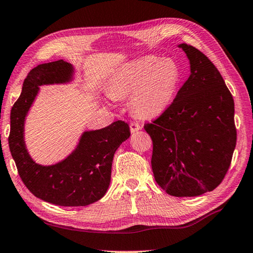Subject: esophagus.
<instances>
[{
  "label": "esophagus",
  "instance_id": "esophagus-1",
  "mask_svg": "<svg viewBox=\"0 0 253 253\" xmlns=\"http://www.w3.org/2000/svg\"><path fill=\"white\" fill-rule=\"evenodd\" d=\"M130 130L131 132H137L139 130H141V126L139 122H131L130 123Z\"/></svg>",
  "mask_w": 253,
  "mask_h": 253
}]
</instances>
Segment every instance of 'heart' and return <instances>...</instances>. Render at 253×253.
<instances>
[{"label": "heart", "instance_id": "b5f03b06", "mask_svg": "<svg viewBox=\"0 0 253 253\" xmlns=\"http://www.w3.org/2000/svg\"><path fill=\"white\" fill-rule=\"evenodd\" d=\"M182 71L171 58L147 55L121 66L109 83L113 99L130 96V107L137 116L153 118L168 109L177 93Z\"/></svg>", "mask_w": 253, "mask_h": 253}]
</instances>
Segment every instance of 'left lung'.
<instances>
[{
    "mask_svg": "<svg viewBox=\"0 0 253 253\" xmlns=\"http://www.w3.org/2000/svg\"><path fill=\"white\" fill-rule=\"evenodd\" d=\"M190 76L170 106L144 130L153 142L152 170L175 197L199 196L220 185L237 143L235 102L216 66L194 46L179 45Z\"/></svg>",
    "mask_w": 253,
    "mask_h": 253,
    "instance_id": "1",
    "label": "left lung"
}]
</instances>
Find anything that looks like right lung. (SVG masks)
Masks as SVG:
<instances>
[{
  "mask_svg": "<svg viewBox=\"0 0 253 253\" xmlns=\"http://www.w3.org/2000/svg\"><path fill=\"white\" fill-rule=\"evenodd\" d=\"M73 67L63 59L38 65L24 80L21 96L11 110L8 146L18 175L27 189L42 201L58 206H87L102 198L110 185L113 156L131 132L119 120L101 130L84 132L77 149L51 166L36 164L23 140L24 120L37 94L38 85L70 80Z\"/></svg>",
  "mask_w": 253,
  "mask_h": 253,
  "instance_id": "1",
  "label": "right lung"
}]
</instances>
